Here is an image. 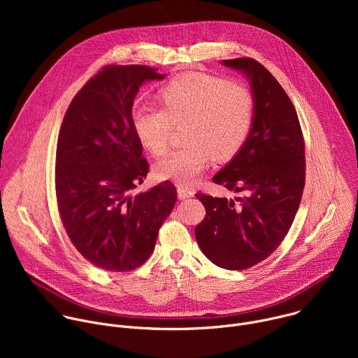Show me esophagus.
Here are the masks:
<instances>
[{"mask_svg":"<svg viewBox=\"0 0 358 358\" xmlns=\"http://www.w3.org/2000/svg\"><path fill=\"white\" fill-rule=\"evenodd\" d=\"M177 194H178L180 199H187V198L194 196V191L184 187V185H177Z\"/></svg>","mask_w":358,"mask_h":358,"instance_id":"esophagus-1","label":"esophagus"}]
</instances>
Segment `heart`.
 <instances>
[{"label":"heart","instance_id":"b5f03b06","mask_svg":"<svg viewBox=\"0 0 358 358\" xmlns=\"http://www.w3.org/2000/svg\"><path fill=\"white\" fill-rule=\"evenodd\" d=\"M163 109L136 105L133 130L151 155L167 151L173 124L188 122L187 147L176 150L155 167L159 180L192 184L213 157H234L249 136L255 103L252 93L239 83L206 73H185L170 80L160 92Z\"/></svg>","mask_w":358,"mask_h":358}]
</instances>
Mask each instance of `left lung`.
Masks as SVG:
<instances>
[{
  "instance_id": "obj_1",
  "label": "left lung",
  "mask_w": 358,
  "mask_h": 358,
  "mask_svg": "<svg viewBox=\"0 0 358 358\" xmlns=\"http://www.w3.org/2000/svg\"><path fill=\"white\" fill-rule=\"evenodd\" d=\"M221 64L248 79L255 110L248 138L213 181L243 195L195 194L207 213L195 238L213 264L242 271L266 259L292 227L304 187V143L293 103L265 66L252 58Z\"/></svg>"
}]
</instances>
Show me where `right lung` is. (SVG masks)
Here are the masks:
<instances>
[{"mask_svg":"<svg viewBox=\"0 0 358 358\" xmlns=\"http://www.w3.org/2000/svg\"><path fill=\"white\" fill-rule=\"evenodd\" d=\"M166 76L143 65L106 66L78 92L61 126L59 214L82 257L105 271L143 265L176 206L170 181L131 194L148 173L133 130V101L140 86Z\"/></svg>","mask_w":358,"mask_h":358,"instance_id":"right-lung-1","label":"right lung"}]
</instances>
